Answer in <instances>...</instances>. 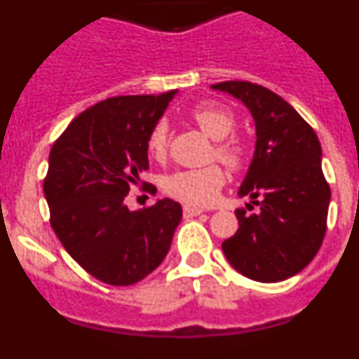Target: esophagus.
<instances>
[{"label": "esophagus", "mask_w": 359, "mask_h": 359, "mask_svg": "<svg viewBox=\"0 0 359 359\" xmlns=\"http://www.w3.org/2000/svg\"><path fill=\"white\" fill-rule=\"evenodd\" d=\"M203 214L201 208H196V207H183V215H185L187 219L189 217H196V215Z\"/></svg>", "instance_id": "esophagus-1"}]
</instances>
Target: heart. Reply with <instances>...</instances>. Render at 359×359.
I'll list each match as a JSON object with an SVG mask.
<instances>
[{"label":"heart","instance_id":"1","mask_svg":"<svg viewBox=\"0 0 359 359\" xmlns=\"http://www.w3.org/2000/svg\"><path fill=\"white\" fill-rule=\"evenodd\" d=\"M190 118L215 144V156L231 169L241 167L244 161V147L236 138H228L236 128V116L228 107L215 102H201L192 107ZM149 156L154 160H163L169 147V128L163 120L152 126L145 142ZM224 185V172L219 165H207L201 169L176 170L165 177L163 189L170 198L177 201L194 205V207H208L217 199L219 190Z\"/></svg>","mask_w":359,"mask_h":359}]
</instances>
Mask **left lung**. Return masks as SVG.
<instances>
[{
  "label": "left lung",
  "instance_id": "left-lung-1",
  "mask_svg": "<svg viewBox=\"0 0 359 359\" xmlns=\"http://www.w3.org/2000/svg\"><path fill=\"white\" fill-rule=\"evenodd\" d=\"M212 90L248 107L257 135L253 160L237 194L250 196L261 212L246 215L237 208L239 228L224 241L223 252L244 277L286 280L315 259L327 230L331 189L322 172L318 136L291 104L264 86L226 81L212 84Z\"/></svg>",
  "mask_w": 359,
  "mask_h": 359
}]
</instances>
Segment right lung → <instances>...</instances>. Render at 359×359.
<instances>
[{"mask_svg": "<svg viewBox=\"0 0 359 359\" xmlns=\"http://www.w3.org/2000/svg\"><path fill=\"white\" fill-rule=\"evenodd\" d=\"M176 93L106 98L82 111L50 151V224L73 261L111 286L152 273L182 221V205L169 198L135 212L123 203L149 169L145 142Z\"/></svg>", "mask_w": 359, "mask_h": 359, "instance_id": "obj_1", "label": "right lung"}]
</instances>
